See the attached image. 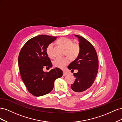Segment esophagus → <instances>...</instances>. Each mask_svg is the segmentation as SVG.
<instances>
[{
	"label": "esophagus",
	"instance_id": "34e87169",
	"mask_svg": "<svg viewBox=\"0 0 122 122\" xmlns=\"http://www.w3.org/2000/svg\"><path fill=\"white\" fill-rule=\"evenodd\" d=\"M68 74V73L66 72H63V76H66Z\"/></svg>",
	"mask_w": 122,
	"mask_h": 122
}]
</instances>
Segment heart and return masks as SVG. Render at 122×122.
I'll list each match as a JSON object with an SVG mask.
<instances>
[{"instance_id": "b5f03b06", "label": "heart", "mask_w": 122, "mask_h": 122, "mask_svg": "<svg viewBox=\"0 0 122 122\" xmlns=\"http://www.w3.org/2000/svg\"><path fill=\"white\" fill-rule=\"evenodd\" d=\"M57 43L65 49V54L71 60H74L78 56L80 51V47L79 44L73 43L72 39L62 37L59 39ZM53 44L50 43L46 48V53L49 57L53 58L54 54L53 52ZM69 62V60L68 57L56 58L53 61L54 67L64 69Z\"/></svg>"}]
</instances>
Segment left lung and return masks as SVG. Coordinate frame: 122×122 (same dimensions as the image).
<instances>
[{
	"label": "left lung",
	"instance_id": "obj_1",
	"mask_svg": "<svg viewBox=\"0 0 122 122\" xmlns=\"http://www.w3.org/2000/svg\"><path fill=\"white\" fill-rule=\"evenodd\" d=\"M76 36L79 39L80 51L78 56L68 67L71 71L78 70L77 73H74L76 79L71 87L74 93L82 95L86 93L95 81L98 71L99 61L93 45L82 36Z\"/></svg>",
	"mask_w": 122,
	"mask_h": 122
}]
</instances>
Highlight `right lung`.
<instances>
[{"label":"right lung","instance_id":"1","mask_svg":"<svg viewBox=\"0 0 122 122\" xmlns=\"http://www.w3.org/2000/svg\"><path fill=\"white\" fill-rule=\"evenodd\" d=\"M56 38L47 35L36 36L27 41L20 50L18 57L20 75L28 91L35 96L49 93L53 90L55 79L63 75L58 68L48 72L43 70L44 67H52L46 48Z\"/></svg>","mask_w":122,"mask_h":122}]
</instances>
